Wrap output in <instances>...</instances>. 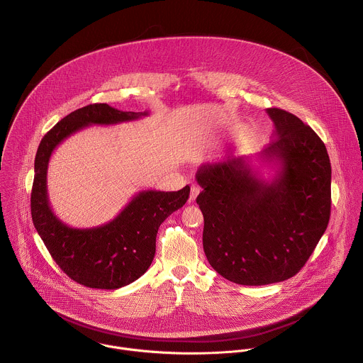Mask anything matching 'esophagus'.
<instances>
[{
	"label": "esophagus",
	"instance_id": "34e87169",
	"mask_svg": "<svg viewBox=\"0 0 363 363\" xmlns=\"http://www.w3.org/2000/svg\"><path fill=\"white\" fill-rule=\"evenodd\" d=\"M200 194V187L197 186V184H193L191 186V190H190V199H189V203H193L196 199H197V196Z\"/></svg>",
	"mask_w": 363,
	"mask_h": 363
}]
</instances>
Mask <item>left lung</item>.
I'll use <instances>...</instances> for the list:
<instances>
[{"instance_id":"1","label":"left lung","mask_w":363,"mask_h":363,"mask_svg":"<svg viewBox=\"0 0 363 363\" xmlns=\"http://www.w3.org/2000/svg\"><path fill=\"white\" fill-rule=\"evenodd\" d=\"M274 123L257 156L203 164L196 180L204 215L203 246L211 267L239 285H268L294 277L327 229L331 164L325 145L301 118L265 110ZM265 164L274 174L264 179Z\"/></svg>"}]
</instances>
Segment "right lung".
Returning a JSON list of instances; mask_svg holds the SVG:
<instances>
[{"label": "right lung", "mask_w": 363, "mask_h": 363, "mask_svg": "<svg viewBox=\"0 0 363 363\" xmlns=\"http://www.w3.org/2000/svg\"><path fill=\"white\" fill-rule=\"evenodd\" d=\"M148 114L121 111L106 104H88L58 121L38 148L30 197L33 225L57 265L71 279L88 288L118 289L144 275L155 257L160 223L186 204L190 187L179 191L143 190L107 223L84 229L71 228L50 207V157L64 140L89 125H113Z\"/></svg>", "instance_id": "add662e5"}]
</instances>
